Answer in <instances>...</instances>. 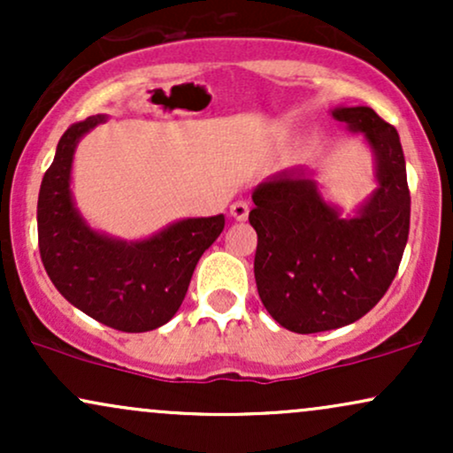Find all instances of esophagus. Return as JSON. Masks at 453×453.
Segmentation results:
<instances>
[{
	"label": "esophagus",
	"mask_w": 453,
	"mask_h": 453,
	"mask_svg": "<svg viewBox=\"0 0 453 453\" xmlns=\"http://www.w3.org/2000/svg\"><path fill=\"white\" fill-rule=\"evenodd\" d=\"M230 215H232L236 221H244V219H247V217H249V202H244V200L234 202V204L230 206Z\"/></svg>",
	"instance_id": "esophagus-1"
}]
</instances>
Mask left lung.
Here are the masks:
<instances>
[{"label":"left lung","instance_id":"1","mask_svg":"<svg viewBox=\"0 0 453 453\" xmlns=\"http://www.w3.org/2000/svg\"><path fill=\"white\" fill-rule=\"evenodd\" d=\"M372 155L371 191L349 215L309 168H288L253 189L256 273L262 304L298 334L336 330L375 306L396 277L409 238L411 196L398 132L368 106L332 108Z\"/></svg>","mask_w":453,"mask_h":453}]
</instances>
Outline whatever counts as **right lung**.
Masks as SVG:
<instances>
[{
	"mask_svg": "<svg viewBox=\"0 0 453 453\" xmlns=\"http://www.w3.org/2000/svg\"><path fill=\"white\" fill-rule=\"evenodd\" d=\"M108 114L65 129L38 196L42 264L59 294L78 311L121 332L168 324L183 304L202 253L219 238L226 217H185L138 241L96 230L72 194L76 147Z\"/></svg>",
	"mask_w": 453,
	"mask_h": 453,
	"instance_id": "add662e5",
	"label": "right lung"
}]
</instances>
